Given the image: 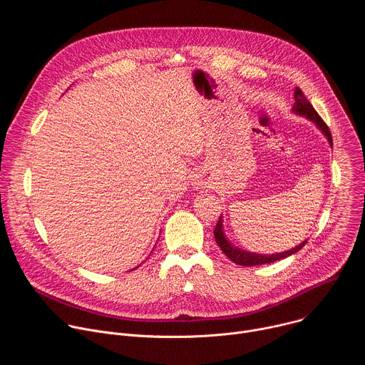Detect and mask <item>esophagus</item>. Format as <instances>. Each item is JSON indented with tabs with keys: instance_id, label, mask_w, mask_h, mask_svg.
I'll return each mask as SVG.
<instances>
[{
	"instance_id": "34e87169",
	"label": "esophagus",
	"mask_w": 365,
	"mask_h": 365,
	"mask_svg": "<svg viewBox=\"0 0 365 365\" xmlns=\"http://www.w3.org/2000/svg\"><path fill=\"white\" fill-rule=\"evenodd\" d=\"M193 185H195L197 189H202V187H210V185H211V179L207 178L206 175H203V173H197V175H195V178H193Z\"/></svg>"
}]
</instances>
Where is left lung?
Wrapping results in <instances>:
<instances>
[{"instance_id": "1", "label": "left lung", "mask_w": 365, "mask_h": 365, "mask_svg": "<svg viewBox=\"0 0 365 365\" xmlns=\"http://www.w3.org/2000/svg\"><path fill=\"white\" fill-rule=\"evenodd\" d=\"M293 111L299 115H304L306 118H309L310 121H314L318 128L327 135L329 144L332 145V135H331V131H329V127L325 124V121L319 117V114L317 113V110L312 107V103L306 99L304 93L300 91V88H296L294 89V106H293ZM214 237H215V241L217 244L220 245V248L222 250V252L231 259L232 263L238 264V266H259V264H269V263H273V262H277V259H282V258H286L294 252H297L304 244L306 241H303L302 244H299L297 247L292 248V250H287L284 252H279V254H273V255H263V254H254V252H248V251H244V250H240L234 245H231L228 242V240L225 238L224 235V231H222V220L220 217L218 220V224L214 230Z\"/></svg>"}]
</instances>
